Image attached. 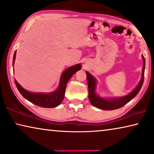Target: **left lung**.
Wrapping results in <instances>:
<instances>
[{
  "label": "left lung",
  "mask_w": 154,
  "mask_h": 154,
  "mask_svg": "<svg viewBox=\"0 0 154 154\" xmlns=\"http://www.w3.org/2000/svg\"><path fill=\"white\" fill-rule=\"evenodd\" d=\"M142 56L143 60V67H142V77H141L140 83L137 87L132 90L131 92L128 94L127 95L121 97H109V98H104L102 97L99 96L96 93V88H97V79L93 75L86 71V75H87V81L88 85V90H89V100L92 105L97 108L102 109V110H114L121 108L123 106L130 101H131L138 92L141 90V88L144 83V69H145V59L144 56Z\"/></svg>",
  "instance_id": "left-lung-1"
}]
</instances>
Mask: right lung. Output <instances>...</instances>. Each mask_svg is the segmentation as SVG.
<instances>
[{
	"label": "right lung",
	"instance_id": "obj_1",
	"mask_svg": "<svg viewBox=\"0 0 154 154\" xmlns=\"http://www.w3.org/2000/svg\"><path fill=\"white\" fill-rule=\"evenodd\" d=\"M15 57L16 51L14 52V54L12 65H14ZM81 69V64H77L67 68L61 75L60 83H59L57 89L52 92H49V93L29 92L28 90H25L24 88H23L16 80H14V82H15V85L17 88L19 92L26 100L41 107L54 108V107L59 106L62 103L64 98L65 90H66L67 83H68L71 76Z\"/></svg>",
	"mask_w": 154,
	"mask_h": 154
}]
</instances>
